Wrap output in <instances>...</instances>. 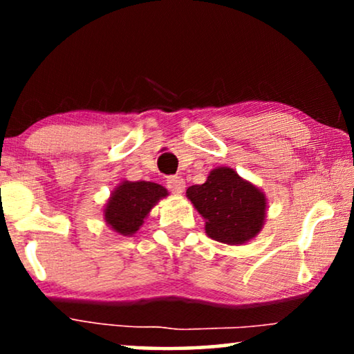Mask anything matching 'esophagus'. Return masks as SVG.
<instances>
[{
    "instance_id": "1",
    "label": "esophagus",
    "mask_w": 354,
    "mask_h": 354,
    "mask_svg": "<svg viewBox=\"0 0 354 354\" xmlns=\"http://www.w3.org/2000/svg\"><path fill=\"white\" fill-rule=\"evenodd\" d=\"M167 188L176 195H180V193L185 190V180L178 176H172L167 178Z\"/></svg>"
}]
</instances>
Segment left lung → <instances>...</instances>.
I'll use <instances>...</instances> for the list:
<instances>
[{
  "label": "left lung",
  "mask_w": 354,
  "mask_h": 354,
  "mask_svg": "<svg viewBox=\"0 0 354 354\" xmlns=\"http://www.w3.org/2000/svg\"><path fill=\"white\" fill-rule=\"evenodd\" d=\"M187 198L205 219L212 240L243 245L263 229L268 214L266 195L232 167H216L201 185H192Z\"/></svg>",
  "instance_id": "obj_1"
}]
</instances>
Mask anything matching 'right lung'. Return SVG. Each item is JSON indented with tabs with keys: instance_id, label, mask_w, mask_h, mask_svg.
Listing matches in <instances>:
<instances>
[{
	"instance_id": "add662e5",
	"label": "right lung",
	"mask_w": 354,
	"mask_h": 354,
	"mask_svg": "<svg viewBox=\"0 0 354 354\" xmlns=\"http://www.w3.org/2000/svg\"><path fill=\"white\" fill-rule=\"evenodd\" d=\"M167 195L166 188L159 183L122 180L114 188L104 205L103 216L106 224L119 235L130 236L137 234L149 211Z\"/></svg>"
}]
</instances>
